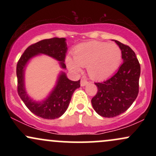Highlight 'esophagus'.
I'll use <instances>...</instances> for the list:
<instances>
[{"label":"esophagus","mask_w":156,"mask_h":156,"mask_svg":"<svg viewBox=\"0 0 156 156\" xmlns=\"http://www.w3.org/2000/svg\"><path fill=\"white\" fill-rule=\"evenodd\" d=\"M88 83H89V82L87 81V80L81 79V80H80V86H81V87H84V86L87 85V84H88Z\"/></svg>","instance_id":"obj_1"}]
</instances>
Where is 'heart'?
Listing matches in <instances>:
<instances>
[{
	"label": "heart",
	"mask_w": 156,
	"mask_h": 156,
	"mask_svg": "<svg viewBox=\"0 0 156 156\" xmlns=\"http://www.w3.org/2000/svg\"><path fill=\"white\" fill-rule=\"evenodd\" d=\"M73 58H66L68 68L80 73L87 67L89 76L94 80H104L112 76L122 62V51L115 43L90 41L79 44L73 51Z\"/></svg>",
	"instance_id": "1"
}]
</instances>
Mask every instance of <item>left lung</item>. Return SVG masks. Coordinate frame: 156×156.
I'll return each instance as SVG.
<instances>
[{
	"label": "left lung",
	"mask_w": 156,
	"mask_h": 156,
	"mask_svg": "<svg viewBox=\"0 0 156 156\" xmlns=\"http://www.w3.org/2000/svg\"><path fill=\"white\" fill-rule=\"evenodd\" d=\"M122 51L123 64L112 78L94 83L98 93L92 99L94 111L103 117L112 118L124 113L133 104L139 93L140 64L129 46L114 40Z\"/></svg>",
	"instance_id": "obj_1"
}]
</instances>
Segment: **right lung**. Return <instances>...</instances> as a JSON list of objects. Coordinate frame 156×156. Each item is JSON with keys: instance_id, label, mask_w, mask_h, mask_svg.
Wrapping results in <instances>:
<instances>
[{"instance_id": "obj_1", "label": "right lung", "mask_w": 156, "mask_h": 156, "mask_svg": "<svg viewBox=\"0 0 156 156\" xmlns=\"http://www.w3.org/2000/svg\"><path fill=\"white\" fill-rule=\"evenodd\" d=\"M67 51L65 38L47 39L31 44L25 51L17 64V92L27 108L35 115L43 119H54L64 114L70 103L73 92L80 87V80L73 81L68 79L62 71L57 78L56 83L45 99L34 101L29 97L25 87V71L29 61L40 54L47 55L58 62L60 67L66 69L64 64Z\"/></svg>"}]
</instances>
